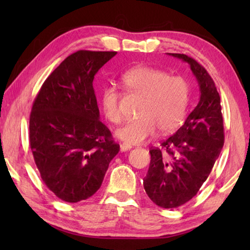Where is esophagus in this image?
<instances>
[{
    "label": "esophagus",
    "instance_id": "1",
    "mask_svg": "<svg viewBox=\"0 0 250 250\" xmlns=\"http://www.w3.org/2000/svg\"><path fill=\"white\" fill-rule=\"evenodd\" d=\"M132 149V146H131L130 145H126V143H122V145H120V150L121 152H125V151H129Z\"/></svg>",
    "mask_w": 250,
    "mask_h": 250
}]
</instances>
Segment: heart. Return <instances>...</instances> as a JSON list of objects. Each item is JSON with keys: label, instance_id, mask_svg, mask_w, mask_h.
Wrapping results in <instances>:
<instances>
[{"label": "heart", "instance_id": "1", "mask_svg": "<svg viewBox=\"0 0 250 250\" xmlns=\"http://www.w3.org/2000/svg\"><path fill=\"white\" fill-rule=\"evenodd\" d=\"M124 87L131 94L142 96L137 115L116 131V137L126 145H141L156 130L168 133L183 122L189 103V83L179 75L170 76L166 70L150 66H135L122 75ZM121 95L115 86L104 87L100 104L104 117L111 124L122 118Z\"/></svg>", "mask_w": 250, "mask_h": 250}]
</instances>
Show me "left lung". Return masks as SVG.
Masks as SVG:
<instances>
[{
    "instance_id": "8db88e82",
    "label": "left lung",
    "mask_w": 250,
    "mask_h": 250,
    "mask_svg": "<svg viewBox=\"0 0 250 250\" xmlns=\"http://www.w3.org/2000/svg\"><path fill=\"white\" fill-rule=\"evenodd\" d=\"M188 62L200 87V101L176 132L150 150L143 186L151 201L175 208L196 195L210 174L224 146L221 97L202 65L184 54H170Z\"/></svg>"
}]
</instances>
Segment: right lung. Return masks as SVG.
Here are the masks:
<instances>
[{"mask_svg":"<svg viewBox=\"0 0 250 250\" xmlns=\"http://www.w3.org/2000/svg\"><path fill=\"white\" fill-rule=\"evenodd\" d=\"M117 52L78 50L50 74L33 103L29 146L42 180L68 203L98 191L120 150L99 120L95 75Z\"/></svg>","mask_w":250,"mask_h":250,"instance_id":"1","label":"right lung"}]
</instances>
